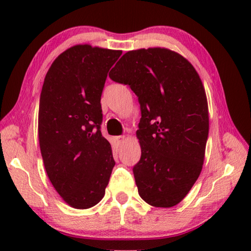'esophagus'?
Instances as JSON below:
<instances>
[{"mask_svg":"<svg viewBox=\"0 0 251 251\" xmlns=\"http://www.w3.org/2000/svg\"><path fill=\"white\" fill-rule=\"evenodd\" d=\"M125 141H126V136H124V135L117 136V137H116V142H117L118 144H123Z\"/></svg>","mask_w":251,"mask_h":251,"instance_id":"obj_1","label":"esophagus"}]
</instances>
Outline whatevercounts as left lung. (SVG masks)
Here are the masks:
<instances>
[{
	"label": "left lung",
	"instance_id": "obj_1",
	"mask_svg": "<svg viewBox=\"0 0 251 251\" xmlns=\"http://www.w3.org/2000/svg\"><path fill=\"white\" fill-rule=\"evenodd\" d=\"M141 105L136 131L141 159L133 168L138 194L160 208L176 206L201 175L209 131L206 92L194 66L174 50H129L109 73Z\"/></svg>",
	"mask_w": 251,
	"mask_h": 251
}]
</instances>
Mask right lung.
<instances>
[{
	"mask_svg": "<svg viewBox=\"0 0 251 251\" xmlns=\"http://www.w3.org/2000/svg\"><path fill=\"white\" fill-rule=\"evenodd\" d=\"M122 50L72 46L46 73L39 109L45 171L66 203L87 209L103 199L115 160L101 136L100 96Z\"/></svg>",
	"mask_w": 251,
	"mask_h": 251,
	"instance_id": "1",
	"label": "right lung"
}]
</instances>
